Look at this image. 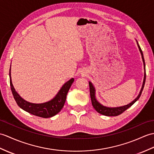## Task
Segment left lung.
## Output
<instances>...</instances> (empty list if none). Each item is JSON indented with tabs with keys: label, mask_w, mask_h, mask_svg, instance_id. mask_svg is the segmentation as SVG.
Here are the masks:
<instances>
[{
	"label": "left lung",
	"mask_w": 154,
	"mask_h": 154,
	"mask_svg": "<svg viewBox=\"0 0 154 154\" xmlns=\"http://www.w3.org/2000/svg\"><path fill=\"white\" fill-rule=\"evenodd\" d=\"M137 45L138 47L139 48V51L140 52V54L142 55V58L143 60V63H144V81H143V84L142 86L141 90L140 91V93L138 95V96L136 98L133 102H131L130 103L126 105V106H121V107H117V108H109V107H106L102 105L100 103H99L97 100L96 98V96H95V88L94 87L93 85L92 84L91 82L89 81V88H90V94H91V102H92V106L94 107V108L96 109V111L99 113L102 114V115L103 116H117L120 115L122 113H123L128 108L133 105L134 103L137 102L138 100L140 98V96L142 94V92L143 91V88H144V84H145V81H146V66H145V62H144V56H143V53L142 50L139 46L138 42H137Z\"/></svg>",
	"instance_id": "obj_1"
}]
</instances>
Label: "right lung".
Returning <instances> with one entry per match:
<instances>
[{
  "mask_svg": "<svg viewBox=\"0 0 154 154\" xmlns=\"http://www.w3.org/2000/svg\"><path fill=\"white\" fill-rule=\"evenodd\" d=\"M10 70H11V66L9 72L10 87L14 98L20 108L32 115L43 118L53 117L60 112L65 103L67 92L74 81L73 78H71L62 86L58 94L51 100L42 103H33L25 100L16 91L12 85Z\"/></svg>",
  "mask_w": 154,
  "mask_h": 154,
  "instance_id": "1",
  "label": "right lung"
}]
</instances>
